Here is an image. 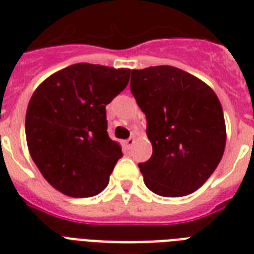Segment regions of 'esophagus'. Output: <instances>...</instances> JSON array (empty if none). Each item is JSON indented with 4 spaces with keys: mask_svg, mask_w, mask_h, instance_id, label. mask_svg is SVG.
I'll use <instances>...</instances> for the list:
<instances>
[{
    "mask_svg": "<svg viewBox=\"0 0 254 254\" xmlns=\"http://www.w3.org/2000/svg\"><path fill=\"white\" fill-rule=\"evenodd\" d=\"M134 145V138H127V141H125V146H127V149H130L131 146Z\"/></svg>",
    "mask_w": 254,
    "mask_h": 254,
    "instance_id": "1",
    "label": "esophagus"
}]
</instances>
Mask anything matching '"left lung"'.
<instances>
[{
    "label": "left lung",
    "instance_id": "1",
    "mask_svg": "<svg viewBox=\"0 0 254 254\" xmlns=\"http://www.w3.org/2000/svg\"><path fill=\"white\" fill-rule=\"evenodd\" d=\"M130 91L146 116L150 159L138 163L150 191L185 196L203 186L221 161L225 123L208 85L179 68L131 69Z\"/></svg>",
    "mask_w": 254,
    "mask_h": 254
}]
</instances>
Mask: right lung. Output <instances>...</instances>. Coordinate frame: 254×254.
Here are the masks:
<instances>
[{"mask_svg": "<svg viewBox=\"0 0 254 254\" xmlns=\"http://www.w3.org/2000/svg\"><path fill=\"white\" fill-rule=\"evenodd\" d=\"M130 69L77 63L47 77L30 99L26 139L34 163L54 189L72 197L100 193L123 151L108 135L105 107Z\"/></svg>", "mask_w": 254, "mask_h": 254, "instance_id": "right-lung-1", "label": "right lung"}]
</instances>
